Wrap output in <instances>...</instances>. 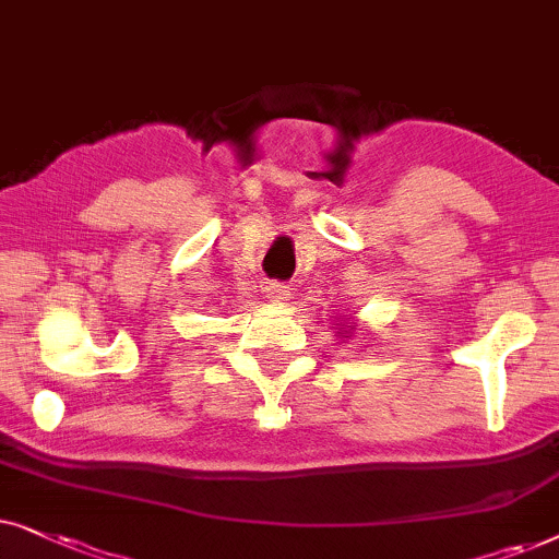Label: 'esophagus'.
<instances>
[{"label":"esophagus","instance_id":"esophagus-1","mask_svg":"<svg viewBox=\"0 0 559 559\" xmlns=\"http://www.w3.org/2000/svg\"><path fill=\"white\" fill-rule=\"evenodd\" d=\"M267 296H271L273 301H288V299H292V288L278 284V281H273V284L267 286Z\"/></svg>","mask_w":559,"mask_h":559}]
</instances>
